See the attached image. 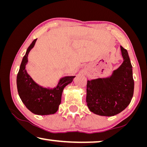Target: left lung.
<instances>
[{"mask_svg":"<svg viewBox=\"0 0 147 147\" xmlns=\"http://www.w3.org/2000/svg\"><path fill=\"white\" fill-rule=\"evenodd\" d=\"M120 49L124 61L110 77L87 82L86 103L95 115L115 116L131 102L134 90L132 66L127 51L121 46Z\"/></svg>","mask_w":147,"mask_h":147,"instance_id":"left-lung-1","label":"left lung"}]
</instances>
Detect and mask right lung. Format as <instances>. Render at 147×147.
Instances as JSON below:
<instances>
[{
  "mask_svg": "<svg viewBox=\"0 0 147 147\" xmlns=\"http://www.w3.org/2000/svg\"><path fill=\"white\" fill-rule=\"evenodd\" d=\"M36 40L34 39L32 42L23 57L16 80L18 92L23 104L31 113L38 115H53L59 109L64 88L71 83L75 76L61 78L56 87L53 89L43 88L37 84L25 69L28 62V54L34 47Z\"/></svg>",
  "mask_w": 147,
  "mask_h": 147,
  "instance_id": "add662e5",
  "label": "right lung"
}]
</instances>
